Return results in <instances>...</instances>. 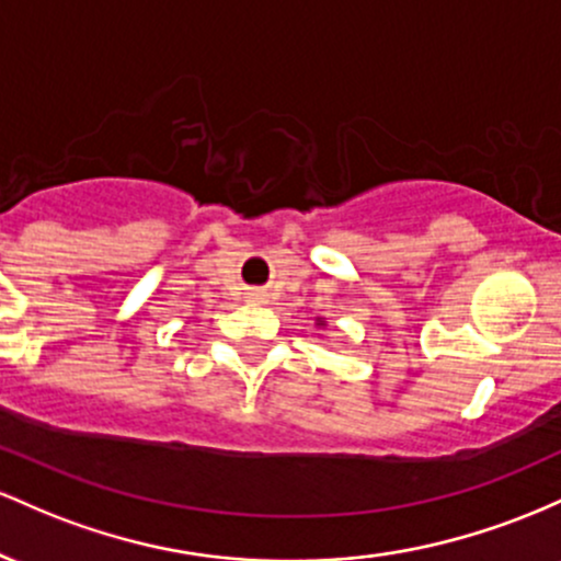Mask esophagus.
<instances>
[{"label": "esophagus", "mask_w": 561, "mask_h": 561, "mask_svg": "<svg viewBox=\"0 0 561 561\" xmlns=\"http://www.w3.org/2000/svg\"><path fill=\"white\" fill-rule=\"evenodd\" d=\"M254 297H256V294H254Z\"/></svg>", "instance_id": "esophagus-1"}]
</instances>
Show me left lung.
<instances>
[{"instance_id":"left-lung-1","label":"left lung","mask_w":561,"mask_h":561,"mask_svg":"<svg viewBox=\"0 0 561 561\" xmlns=\"http://www.w3.org/2000/svg\"><path fill=\"white\" fill-rule=\"evenodd\" d=\"M314 325H318V329H323V325H325V318H318V320H314Z\"/></svg>"}]
</instances>
